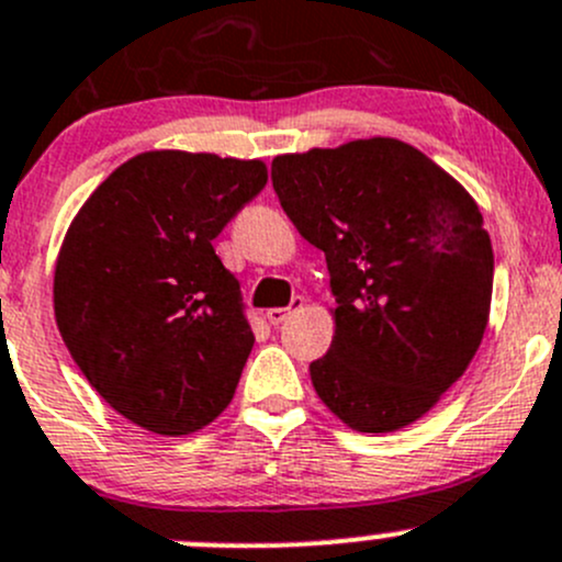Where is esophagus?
Segmentation results:
<instances>
[{
  "instance_id": "1",
  "label": "esophagus",
  "mask_w": 562,
  "mask_h": 562,
  "mask_svg": "<svg viewBox=\"0 0 562 562\" xmlns=\"http://www.w3.org/2000/svg\"><path fill=\"white\" fill-rule=\"evenodd\" d=\"M302 304H304L302 296H293L288 307H274V310H269V313H266V317H269L271 326H280V323H285L288 317L296 313V310H302Z\"/></svg>"
}]
</instances>
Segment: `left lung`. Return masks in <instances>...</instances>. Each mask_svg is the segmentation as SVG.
<instances>
[{
    "mask_svg": "<svg viewBox=\"0 0 562 562\" xmlns=\"http://www.w3.org/2000/svg\"><path fill=\"white\" fill-rule=\"evenodd\" d=\"M271 184L326 252L337 328L310 364L328 411L359 432L422 418L484 337L495 255L473 198L394 138L282 155Z\"/></svg>",
    "mask_w": 562,
    "mask_h": 562,
    "instance_id": "obj_1",
    "label": "left lung"
}]
</instances>
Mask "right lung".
Returning <instances> with one entry per match:
<instances>
[{"instance_id": "obj_1", "label": "right lung", "mask_w": 562, "mask_h": 562, "mask_svg": "<svg viewBox=\"0 0 562 562\" xmlns=\"http://www.w3.org/2000/svg\"><path fill=\"white\" fill-rule=\"evenodd\" d=\"M266 181L260 160L146 151L67 231L56 326L92 389L149 432L190 435L234 400L255 334L212 241Z\"/></svg>"}]
</instances>
